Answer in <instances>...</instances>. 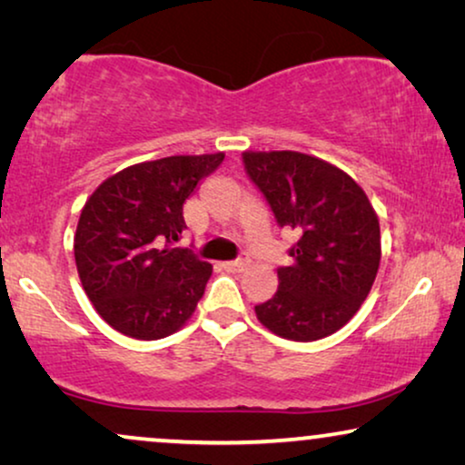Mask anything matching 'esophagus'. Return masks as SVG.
<instances>
[{"label": "esophagus", "mask_w": 465, "mask_h": 465, "mask_svg": "<svg viewBox=\"0 0 465 465\" xmlns=\"http://www.w3.org/2000/svg\"><path fill=\"white\" fill-rule=\"evenodd\" d=\"M247 266H250V256H247V253H241V258L231 260V262H224V269L234 271V272H243Z\"/></svg>", "instance_id": "34e87169"}]
</instances>
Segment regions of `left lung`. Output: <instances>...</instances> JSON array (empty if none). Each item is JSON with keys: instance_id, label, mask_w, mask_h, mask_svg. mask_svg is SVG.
<instances>
[{"instance_id": "8db88e82", "label": "left lung", "mask_w": 465, "mask_h": 465, "mask_svg": "<svg viewBox=\"0 0 465 465\" xmlns=\"http://www.w3.org/2000/svg\"><path fill=\"white\" fill-rule=\"evenodd\" d=\"M245 171L298 234L294 262L279 266V290L256 304L264 328L288 341L334 334L358 313L381 262L379 218L345 171L302 152H243Z\"/></svg>"}]
</instances>
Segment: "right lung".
Segmentation results:
<instances>
[{"mask_svg":"<svg viewBox=\"0 0 465 465\" xmlns=\"http://www.w3.org/2000/svg\"><path fill=\"white\" fill-rule=\"evenodd\" d=\"M224 152L167 156L131 164L88 196L74 237V256L88 301L120 334L156 341L193 317L212 264L173 247L183 203Z\"/></svg>","mask_w":465,"mask_h":465,"instance_id":"add662e5","label":"right lung"}]
</instances>
